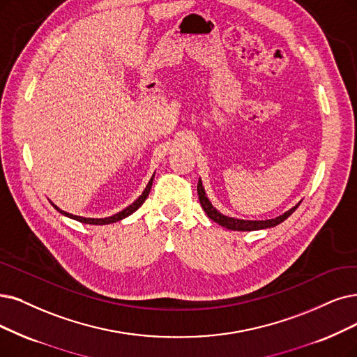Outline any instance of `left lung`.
<instances>
[{
    "instance_id": "left-lung-1",
    "label": "left lung",
    "mask_w": 357,
    "mask_h": 357,
    "mask_svg": "<svg viewBox=\"0 0 357 357\" xmlns=\"http://www.w3.org/2000/svg\"><path fill=\"white\" fill-rule=\"evenodd\" d=\"M197 195H199V201H201V205L204 208V211L206 212V215L215 221L217 224L228 228V230H234V231H253V230H262V228H269V227H275L280 222H282L284 220H287L291 213L297 209V206L301 204H297L296 206H293L291 209H289L287 212H284L282 215L273 218V220H265V221H246V220H237V218H231V217H225L222 215L221 212H218L215 208L212 206V204L209 202V199L205 195L202 181L199 178L197 181Z\"/></svg>"
}]
</instances>
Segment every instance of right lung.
Instances as JSON below:
<instances>
[{"label": "right lung", "instance_id": "right-lung-1", "mask_svg": "<svg viewBox=\"0 0 357 357\" xmlns=\"http://www.w3.org/2000/svg\"><path fill=\"white\" fill-rule=\"evenodd\" d=\"M153 176H155V174H153ZM153 176L151 177V180H149V183H148L146 189L144 190V193H142L130 206H127L126 209H123L121 212L116 213V215H112V217H107V218H84V217H77V215H73V213H68V212H66V211H61L59 206H55L54 204H52V206H54L56 211H59L60 213H63V215H66V217H68V218H73V220H76V221H79V222L93 224V225H105V224L116 222V221H120V220H123V218H126V217L132 215V213H133L135 211H137V209L142 206V204H144V202L146 201V197H148V195H149V192H151V188H152Z\"/></svg>", "mask_w": 357, "mask_h": 357}]
</instances>
